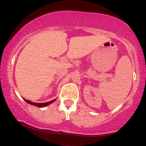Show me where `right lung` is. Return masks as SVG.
Here are the masks:
<instances>
[{"label": "right lung", "mask_w": 146, "mask_h": 146, "mask_svg": "<svg viewBox=\"0 0 146 146\" xmlns=\"http://www.w3.org/2000/svg\"><path fill=\"white\" fill-rule=\"evenodd\" d=\"M55 100H52V101H50L48 102H46V103H34V102H31L29 101V100H25V101L27 103L29 104L36 106H37V107H40V108H42V107H44V106H46L50 104H51L52 102H54Z\"/></svg>", "instance_id": "obj_1"}]
</instances>
